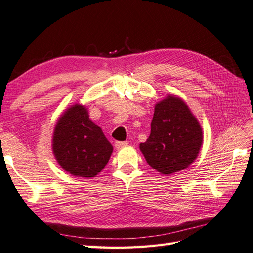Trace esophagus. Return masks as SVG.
Instances as JSON below:
<instances>
[{
    "mask_svg": "<svg viewBox=\"0 0 253 253\" xmlns=\"http://www.w3.org/2000/svg\"><path fill=\"white\" fill-rule=\"evenodd\" d=\"M126 145H127V142H116L115 143V147L117 149H119V148L125 147V146H126Z\"/></svg>",
    "mask_w": 253,
    "mask_h": 253,
    "instance_id": "34e87169",
    "label": "esophagus"
}]
</instances>
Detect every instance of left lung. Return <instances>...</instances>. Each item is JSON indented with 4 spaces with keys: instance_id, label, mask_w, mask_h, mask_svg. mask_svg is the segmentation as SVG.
Masks as SVG:
<instances>
[{
    "instance_id": "1",
    "label": "left lung",
    "mask_w": 253,
    "mask_h": 253,
    "mask_svg": "<svg viewBox=\"0 0 253 253\" xmlns=\"http://www.w3.org/2000/svg\"><path fill=\"white\" fill-rule=\"evenodd\" d=\"M150 135L139 149L147 164L162 175L188 168L198 157L204 132L187 104L176 95L155 105Z\"/></svg>"
}]
</instances>
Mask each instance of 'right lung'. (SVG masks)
Masks as SVG:
<instances>
[{
	"instance_id": "right-lung-1",
	"label": "right lung",
	"mask_w": 253,
	"mask_h": 253,
	"mask_svg": "<svg viewBox=\"0 0 253 253\" xmlns=\"http://www.w3.org/2000/svg\"><path fill=\"white\" fill-rule=\"evenodd\" d=\"M58 165L77 177L93 178L108 164L112 145L88 118L85 106L74 104L59 117L52 138Z\"/></svg>"
}]
</instances>
